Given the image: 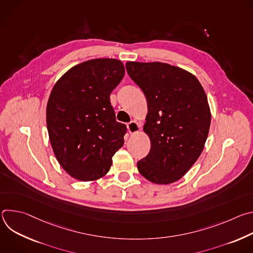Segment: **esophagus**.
<instances>
[{"instance_id": "esophagus-1", "label": "esophagus", "mask_w": 253, "mask_h": 253, "mask_svg": "<svg viewBox=\"0 0 253 253\" xmlns=\"http://www.w3.org/2000/svg\"><path fill=\"white\" fill-rule=\"evenodd\" d=\"M127 129L130 134H134L140 130V126L136 121H131L127 124Z\"/></svg>"}]
</instances>
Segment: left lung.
<instances>
[{
  "label": "left lung",
  "mask_w": 253,
  "mask_h": 253,
  "mask_svg": "<svg viewBox=\"0 0 253 253\" xmlns=\"http://www.w3.org/2000/svg\"><path fill=\"white\" fill-rule=\"evenodd\" d=\"M126 70L148 105L144 132L151 148L137 168L153 183H173L203 150L211 121L206 94L194 75L166 63L127 62Z\"/></svg>",
  "instance_id": "obj_1"
}]
</instances>
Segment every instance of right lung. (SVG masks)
I'll return each mask as SVG.
<instances>
[{"label":"right lung","instance_id":"1","mask_svg":"<svg viewBox=\"0 0 253 253\" xmlns=\"http://www.w3.org/2000/svg\"><path fill=\"white\" fill-rule=\"evenodd\" d=\"M125 68L116 59H94L71 68L55 84L47 104V128L64 170L81 181L109 171L124 144L125 124L116 121L110 94Z\"/></svg>","mask_w":253,"mask_h":253}]
</instances>
